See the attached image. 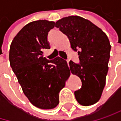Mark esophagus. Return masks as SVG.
Here are the masks:
<instances>
[{
  "mask_svg": "<svg viewBox=\"0 0 121 121\" xmlns=\"http://www.w3.org/2000/svg\"><path fill=\"white\" fill-rule=\"evenodd\" d=\"M67 64H68V65H69V59L67 60Z\"/></svg>",
  "mask_w": 121,
  "mask_h": 121,
  "instance_id": "1",
  "label": "esophagus"
}]
</instances>
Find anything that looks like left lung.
<instances>
[{
  "label": "left lung",
  "mask_w": 121,
  "mask_h": 121,
  "mask_svg": "<svg viewBox=\"0 0 121 121\" xmlns=\"http://www.w3.org/2000/svg\"><path fill=\"white\" fill-rule=\"evenodd\" d=\"M55 27L68 37L75 52L78 51L80 64L69 63V70L82 82V87L75 91L76 100L83 106L96 103L108 71L111 46L108 36L91 22L78 16L64 17L56 22Z\"/></svg>",
  "instance_id": "8db88e82"
}]
</instances>
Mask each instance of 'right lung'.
I'll list each match as a JSON object with an SVG mask.
<instances>
[{
  "mask_svg": "<svg viewBox=\"0 0 121 121\" xmlns=\"http://www.w3.org/2000/svg\"><path fill=\"white\" fill-rule=\"evenodd\" d=\"M55 22L38 20L28 23L13 39L9 50L10 65L29 101L40 109H53L58 105L59 93L69 75L65 59L43 57L49 49L48 32Z\"/></svg>",
  "mask_w": 121,
  "mask_h": 121,
  "instance_id": "obj_1",
  "label": "right lung"
}]
</instances>
